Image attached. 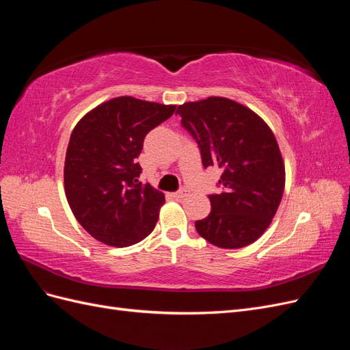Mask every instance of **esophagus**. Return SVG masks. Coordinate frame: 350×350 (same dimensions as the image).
Here are the masks:
<instances>
[{
    "instance_id": "34e87169",
    "label": "esophagus",
    "mask_w": 350,
    "mask_h": 350,
    "mask_svg": "<svg viewBox=\"0 0 350 350\" xmlns=\"http://www.w3.org/2000/svg\"><path fill=\"white\" fill-rule=\"evenodd\" d=\"M188 196V191L185 188H183V189H179V191H176L175 194H174V197L176 198V200H183V198H185Z\"/></svg>"
}]
</instances>
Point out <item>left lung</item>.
<instances>
[{"mask_svg": "<svg viewBox=\"0 0 350 350\" xmlns=\"http://www.w3.org/2000/svg\"><path fill=\"white\" fill-rule=\"evenodd\" d=\"M181 125L197 142L204 167L219 166L220 194L196 229L219 248L257 241L271 224L284 189V165L273 131L243 105L211 96L178 107Z\"/></svg>", "mask_w": 350, "mask_h": 350, "instance_id": "8db88e82", "label": "left lung"}]
</instances>
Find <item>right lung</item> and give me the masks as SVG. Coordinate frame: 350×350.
Returning a JSON list of instances; mask_svg holds the SVG:
<instances>
[{
    "instance_id": "1",
    "label": "right lung",
    "mask_w": 350,
    "mask_h": 350,
    "mask_svg": "<svg viewBox=\"0 0 350 350\" xmlns=\"http://www.w3.org/2000/svg\"><path fill=\"white\" fill-rule=\"evenodd\" d=\"M175 105L115 98L74 126L66 154L68 204L89 234L111 247H129L154 229L165 196L140 183L135 161L147 133L171 118Z\"/></svg>"
}]
</instances>
